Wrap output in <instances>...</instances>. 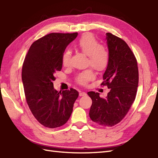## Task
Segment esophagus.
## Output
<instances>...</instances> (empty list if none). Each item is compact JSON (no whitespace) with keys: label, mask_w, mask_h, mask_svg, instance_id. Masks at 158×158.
Wrapping results in <instances>:
<instances>
[{"label":"esophagus","mask_w":158,"mask_h":158,"mask_svg":"<svg viewBox=\"0 0 158 158\" xmlns=\"http://www.w3.org/2000/svg\"><path fill=\"white\" fill-rule=\"evenodd\" d=\"M86 93L85 92V91H80L79 92V96H86Z\"/></svg>","instance_id":"esophagus-1"}]
</instances>
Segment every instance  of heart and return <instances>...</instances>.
<instances>
[{
	"mask_svg": "<svg viewBox=\"0 0 158 158\" xmlns=\"http://www.w3.org/2000/svg\"><path fill=\"white\" fill-rule=\"evenodd\" d=\"M76 46L88 57L87 64H91L98 71H103L107 67L109 61V54L106 48L99 45L98 40L89 33L83 34L76 43ZM71 52L65 50L62 55V64L67 67L70 63ZM94 73L91 69H88L79 73L76 81L81 85H85L94 78Z\"/></svg>",
	"mask_w": 158,
	"mask_h": 158,
	"instance_id": "obj_1",
	"label": "heart"
}]
</instances>
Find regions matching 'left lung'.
<instances>
[{
	"label": "left lung",
	"mask_w": 158,
	"mask_h": 158,
	"mask_svg": "<svg viewBox=\"0 0 158 158\" xmlns=\"http://www.w3.org/2000/svg\"><path fill=\"white\" fill-rule=\"evenodd\" d=\"M106 35L109 61L101 85H107L110 91L104 98L95 91L87 93L92 100L89 115L101 126L112 127L124 118L135 101L139 71L136 58L127 44L111 33Z\"/></svg>",
	"instance_id": "obj_1"
}]
</instances>
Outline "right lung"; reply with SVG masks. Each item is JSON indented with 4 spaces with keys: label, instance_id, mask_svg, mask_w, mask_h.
<instances>
[{
    "label": "right lung",
    "instance_id": "obj_1",
    "mask_svg": "<svg viewBox=\"0 0 158 158\" xmlns=\"http://www.w3.org/2000/svg\"><path fill=\"white\" fill-rule=\"evenodd\" d=\"M77 33H51L36 40L29 48L22 67L21 77L27 103L38 122L48 128L60 127L73 112L78 91L54 89V73L60 71L62 55Z\"/></svg>",
    "mask_w": 158,
    "mask_h": 158
}]
</instances>
